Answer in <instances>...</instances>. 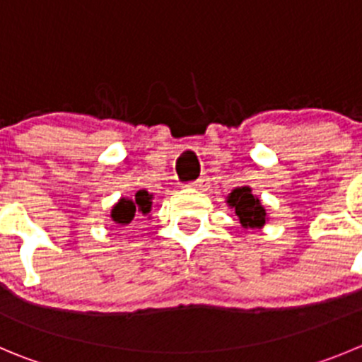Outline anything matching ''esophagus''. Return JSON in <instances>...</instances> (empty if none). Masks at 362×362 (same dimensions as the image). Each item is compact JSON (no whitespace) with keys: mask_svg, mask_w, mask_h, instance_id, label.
I'll use <instances>...</instances> for the list:
<instances>
[{"mask_svg":"<svg viewBox=\"0 0 362 362\" xmlns=\"http://www.w3.org/2000/svg\"><path fill=\"white\" fill-rule=\"evenodd\" d=\"M190 187L195 188V190H208V187H209V177H208V175H201V177H199V179H195V181H192Z\"/></svg>","mask_w":362,"mask_h":362,"instance_id":"1","label":"esophagus"}]
</instances>
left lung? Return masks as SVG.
<instances>
[{
  "label": "left lung",
  "instance_id": "left-lung-1",
  "mask_svg": "<svg viewBox=\"0 0 362 362\" xmlns=\"http://www.w3.org/2000/svg\"><path fill=\"white\" fill-rule=\"evenodd\" d=\"M227 204L235 209L243 227L261 229L267 222V211L249 187L235 188L227 195Z\"/></svg>",
  "mask_w": 362,
  "mask_h": 362
}]
</instances>
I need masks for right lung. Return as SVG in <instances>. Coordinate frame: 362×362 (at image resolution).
<instances>
[{
  "mask_svg": "<svg viewBox=\"0 0 362 362\" xmlns=\"http://www.w3.org/2000/svg\"><path fill=\"white\" fill-rule=\"evenodd\" d=\"M153 195L147 190H139L133 199L122 197L112 209V220L120 226H127L135 216L149 215Z\"/></svg>",
  "mask_w": 362,
  "mask_h": 362,
  "instance_id": "right-lung-1",
  "label": "right lung"
}]
</instances>
